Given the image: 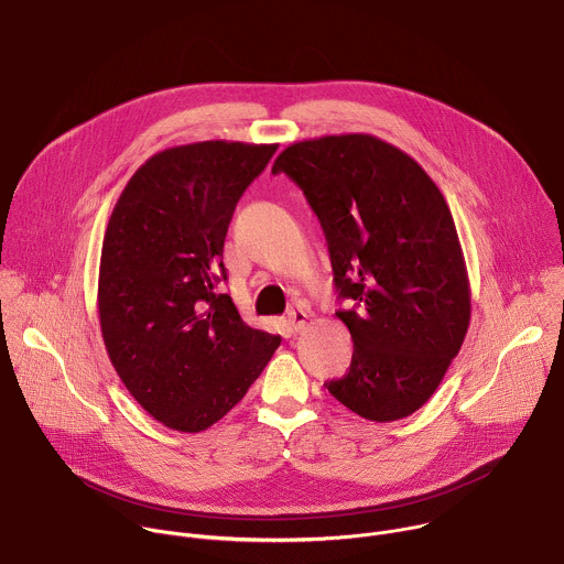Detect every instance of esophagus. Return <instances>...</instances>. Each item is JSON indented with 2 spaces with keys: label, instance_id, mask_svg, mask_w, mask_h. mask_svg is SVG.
Instances as JSON below:
<instances>
[{
  "label": "esophagus",
  "instance_id": "34e87169",
  "mask_svg": "<svg viewBox=\"0 0 564 564\" xmlns=\"http://www.w3.org/2000/svg\"><path fill=\"white\" fill-rule=\"evenodd\" d=\"M307 318H310V314L303 307H292L288 312V321H290V326H292L294 333H303L307 328Z\"/></svg>",
  "mask_w": 564,
  "mask_h": 564
}]
</instances>
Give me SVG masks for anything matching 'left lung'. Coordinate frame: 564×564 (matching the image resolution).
Returning <instances> with one entry per match:
<instances>
[{
	"label": "left lung",
	"instance_id": "8db88e82",
	"mask_svg": "<svg viewBox=\"0 0 564 564\" xmlns=\"http://www.w3.org/2000/svg\"><path fill=\"white\" fill-rule=\"evenodd\" d=\"M324 227L355 352L326 388L370 422L413 415L457 357L470 283L453 214L415 158L370 133L301 140L274 160Z\"/></svg>",
	"mask_w": 564,
	"mask_h": 564
}]
</instances>
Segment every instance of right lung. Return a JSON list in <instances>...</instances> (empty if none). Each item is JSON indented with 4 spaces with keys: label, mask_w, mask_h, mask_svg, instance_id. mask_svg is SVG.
Here are the masks:
<instances>
[{
    "label": "right lung",
    "mask_w": 564,
    "mask_h": 564,
    "mask_svg": "<svg viewBox=\"0 0 564 564\" xmlns=\"http://www.w3.org/2000/svg\"><path fill=\"white\" fill-rule=\"evenodd\" d=\"M276 147L205 140L158 151L109 216L98 274L105 348L131 397L172 431L223 420L281 346L214 292L234 207Z\"/></svg>",
    "instance_id": "1"
}]
</instances>
